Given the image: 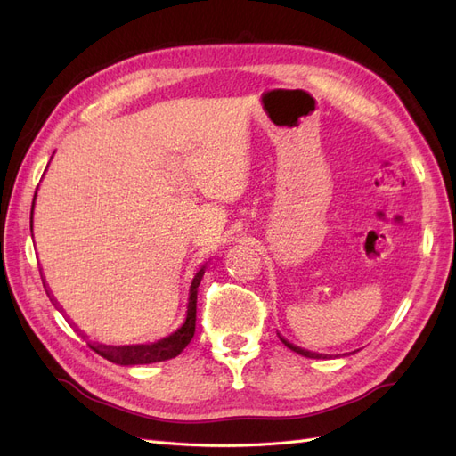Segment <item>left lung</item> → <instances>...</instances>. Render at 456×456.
Instances as JSON below:
<instances>
[{
	"instance_id": "obj_1",
	"label": "left lung",
	"mask_w": 456,
	"mask_h": 456,
	"mask_svg": "<svg viewBox=\"0 0 456 456\" xmlns=\"http://www.w3.org/2000/svg\"><path fill=\"white\" fill-rule=\"evenodd\" d=\"M281 338V342L285 344L287 348H291L293 352H297V354H300V355H305V357H312V360H320L322 357V354H315V352H308V350H305V348H298V346H295V344H291L289 340H285L283 337H280Z\"/></svg>"
}]
</instances>
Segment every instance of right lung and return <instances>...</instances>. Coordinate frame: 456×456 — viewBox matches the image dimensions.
Segmentation results:
<instances>
[{"label": "right lung", "instance_id": "right-lung-1", "mask_svg": "<svg viewBox=\"0 0 456 456\" xmlns=\"http://www.w3.org/2000/svg\"><path fill=\"white\" fill-rule=\"evenodd\" d=\"M36 201V196H34ZM32 215H34V203L30 213V230H32ZM205 273V266H201L194 278L188 283V298L184 306V317L171 333L159 337L158 340L144 342V344H129V346H106V344H94L91 346L96 354L102 355L104 360L118 363V365H146V363H158L165 360H173L181 354L196 333V302H198V287Z\"/></svg>", "mask_w": 456, "mask_h": 456}]
</instances>
